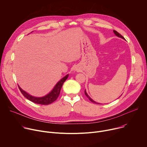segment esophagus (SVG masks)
Returning a JSON list of instances; mask_svg holds the SVG:
<instances>
[{
  "mask_svg": "<svg viewBox=\"0 0 147 147\" xmlns=\"http://www.w3.org/2000/svg\"><path fill=\"white\" fill-rule=\"evenodd\" d=\"M77 70H78V68H77V67H74V71H77Z\"/></svg>",
  "mask_w": 147,
  "mask_h": 147,
  "instance_id": "1",
  "label": "esophagus"
}]
</instances>
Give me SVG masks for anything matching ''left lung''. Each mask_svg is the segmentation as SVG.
<instances>
[{
    "mask_svg": "<svg viewBox=\"0 0 147 147\" xmlns=\"http://www.w3.org/2000/svg\"><path fill=\"white\" fill-rule=\"evenodd\" d=\"M113 32H114V33H115V34L116 36H117L118 37H120V38H123V39H124V38L121 35V34H120L119 32H117V31H116V30H113ZM85 95L88 97V99L92 102H93V103H97V104H99V103H96L95 101H94L91 97L88 94V93H86V89H85Z\"/></svg>",
    "mask_w": 147,
    "mask_h": 147,
    "instance_id": "obj_1",
    "label": "left lung"
}]
</instances>
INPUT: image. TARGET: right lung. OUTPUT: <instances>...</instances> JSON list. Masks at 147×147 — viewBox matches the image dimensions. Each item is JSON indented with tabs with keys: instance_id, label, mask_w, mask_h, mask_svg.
<instances>
[{
	"instance_id": "right-lung-1",
	"label": "right lung",
	"mask_w": 147,
	"mask_h": 147,
	"mask_svg": "<svg viewBox=\"0 0 147 147\" xmlns=\"http://www.w3.org/2000/svg\"><path fill=\"white\" fill-rule=\"evenodd\" d=\"M68 76H69V74H67L63 78L61 79L57 83V84L55 85V86L52 89V90L50 93L42 97H36V96H32L28 94L26 91L23 90L19 85L18 86L23 95L25 97H26L28 100H30L31 102H33L34 103L42 105H50L53 102H54L57 100L60 93V91L62 88V85L64 83L65 81L67 79Z\"/></svg>"
}]
</instances>
